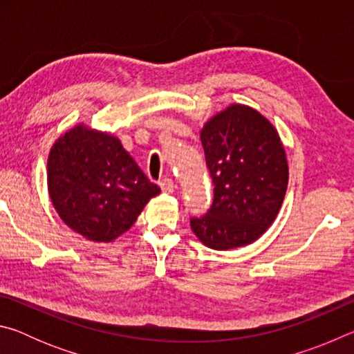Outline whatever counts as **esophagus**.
<instances>
[{"label":"esophagus","instance_id":"1","mask_svg":"<svg viewBox=\"0 0 354 354\" xmlns=\"http://www.w3.org/2000/svg\"><path fill=\"white\" fill-rule=\"evenodd\" d=\"M160 189H162V192L164 194H173V192H175V183H173V179H170V178H165V179H162V181H160Z\"/></svg>","mask_w":354,"mask_h":354}]
</instances>
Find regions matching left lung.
<instances>
[{
  "label": "left lung",
  "instance_id": "obj_1",
  "mask_svg": "<svg viewBox=\"0 0 354 354\" xmlns=\"http://www.w3.org/2000/svg\"><path fill=\"white\" fill-rule=\"evenodd\" d=\"M214 201L190 226L207 248L225 251L257 241L277 218L289 183L283 142L270 120L232 103L200 131Z\"/></svg>",
  "mask_w": 354,
  "mask_h": 354
}]
</instances>
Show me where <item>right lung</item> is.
<instances>
[{"mask_svg":"<svg viewBox=\"0 0 354 354\" xmlns=\"http://www.w3.org/2000/svg\"><path fill=\"white\" fill-rule=\"evenodd\" d=\"M48 195L61 220L91 242L124 234L160 189L123 148L117 136L77 123L53 143Z\"/></svg>","mask_w":354,"mask_h":354,"instance_id":"1","label":"right lung"}]
</instances>
